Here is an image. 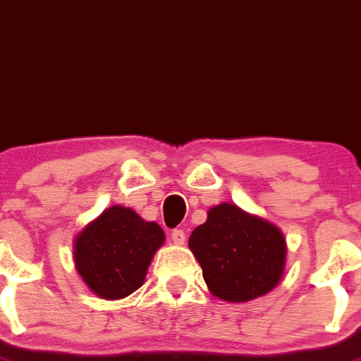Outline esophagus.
Returning <instances> with one entry per match:
<instances>
[{
	"label": "esophagus",
	"mask_w": 361,
	"mask_h": 361,
	"mask_svg": "<svg viewBox=\"0 0 361 361\" xmlns=\"http://www.w3.org/2000/svg\"><path fill=\"white\" fill-rule=\"evenodd\" d=\"M171 238H172V241L176 243V245H183L185 243V233L181 231V228H174L171 234Z\"/></svg>",
	"instance_id": "34e87169"
}]
</instances>
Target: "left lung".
<instances>
[{"mask_svg": "<svg viewBox=\"0 0 361 361\" xmlns=\"http://www.w3.org/2000/svg\"><path fill=\"white\" fill-rule=\"evenodd\" d=\"M189 249L202 265L207 287L219 300L250 302L280 283L287 258L283 233L233 203H219L194 228Z\"/></svg>", "mask_w": 361, "mask_h": 361, "instance_id": "obj_1", "label": "left lung"}]
</instances>
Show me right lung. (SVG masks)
I'll return each mask as SVG.
<instances>
[{
    "label": "right lung",
    "instance_id": "right-lung-1",
    "mask_svg": "<svg viewBox=\"0 0 361 361\" xmlns=\"http://www.w3.org/2000/svg\"><path fill=\"white\" fill-rule=\"evenodd\" d=\"M165 234L133 209L112 205L74 240V263L87 287L103 300H121L145 281Z\"/></svg>",
    "mask_w": 361,
    "mask_h": 361
}]
</instances>
